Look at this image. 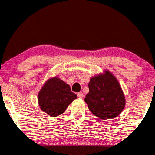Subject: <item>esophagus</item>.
Returning a JSON list of instances; mask_svg holds the SVG:
<instances>
[{
	"instance_id": "34e87169",
	"label": "esophagus",
	"mask_w": 155,
	"mask_h": 155,
	"mask_svg": "<svg viewBox=\"0 0 155 155\" xmlns=\"http://www.w3.org/2000/svg\"><path fill=\"white\" fill-rule=\"evenodd\" d=\"M77 96H78V98H82L83 97V93H78L77 94Z\"/></svg>"
}]
</instances>
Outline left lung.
Returning <instances> with one entry per match:
<instances>
[{
	"label": "left lung",
	"instance_id": "8db88e82",
	"mask_svg": "<svg viewBox=\"0 0 155 155\" xmlns=\"http://www.w3.org/2000/svg\"><path fill=\"white\" fill-rule=\"evenodd\" d=\"M88 88L84 101L95 116L103 120L113 119L123 110L124 93L117 79L109 71L91 78Z\"/></svg>",
	"mask_w": 155,
	"mask_h": 155
}]
</instances>
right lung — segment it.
I'll return each mask as SVG.
<instances>
[{
  "instance_id": "obj_1",
  "label": "right lung",
  "mask_w": 155,
  "mask_h": 155,
  "mask_svg": "<svg viewBox=\"0 0 155 155\" xmlns=\"http://www.w3.org/2000/svg\"><path fill=\"white\" fill-rule=\"evenodd\" d=\"M77 98L68 84L57 77L46 82L38 95L41 109L51 117L63 113L72 101Z\"/></svg>"
}]
</instances>
